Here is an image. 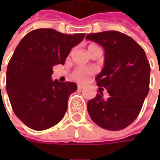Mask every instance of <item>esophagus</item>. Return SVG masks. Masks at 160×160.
Wrapping results in <instances>:
<instances>
[{
  "mask_svg": "<svg viewBox=\"0 0 160 160\" xmlns=\"http://www.w3.org/2000/svg\"><path fill=\"white\" fill-rule=\"evenodd\" d=\"M83 87H84V86H83V84H78V85H77V88H78V89H83Z\"/></svg>",
  "mask_w": 160,
  "mask_h": 160,
  "instance_id": "obj_1",
  "label": "esophagus"
}]
</instances>
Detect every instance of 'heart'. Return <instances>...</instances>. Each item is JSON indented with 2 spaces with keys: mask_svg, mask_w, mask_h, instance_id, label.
<instances>
[{
  "mask_svg": "<svg viewBox=\"0 0 160 160\" xmlns=\"http://www.w3.org/2000/svg\"><path fill=\"white\" fill-rule=\"evenodd\" d=\"M99 47L97 46L96 44H90L88 46V52H92L93 50H95ZM92 73V69H84V68H77L76 70L73 72L72 74V77L74 80L76 81H78V82H82V81H84L86 77H88L89 75H91Z\"/></svg>",
  "mask_w": 160,
  "mask_h": 160,
  "instance_id": "b5f03b06",
  "label": "heart"
}]
</instances>
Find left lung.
I'll return each instance as SVG.
<instances>
[{
  "label": "left lung",
  "mask_w": 160,
  "mask_h": 160,
  "mask_svg": "<svg viewBox=\"0 0 160 160\" xmlns=\"http://www.w3.org/2000/svg\"><path fill=\"white\" fill-rule=\"evenodd\" d=\"M86 39L104 48V68L95 79L110 95L106 100L102 92L97 93L87 103L88 113L104 129H124L138 117L150 90L151 67L144 50L118 31L89 34Z\"/></svg>",
  "instance_id": "1"
}]
</instances>
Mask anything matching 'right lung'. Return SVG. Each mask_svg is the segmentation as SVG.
Returning a JSON list of instances; mask_svg holds the SVG:
<instances>
[{
  "mask_svg": "<svg viewBox=\"0 0 160 160\" xmlns=\"http://www.w3.org/2000/svg\"><path fill=\"white\" fill-rule=\"evenodd\" d=\"M84 35L40 28L26 34L16 48L7 68L6 90L14 113L29 128L45 130L63 118L77 85L52 81V67L64 64Z\"/></svg>",
  "mask_w": 160,
  "mask_h": 160,
  "instance_id": "right-lung-1",
  "label": "right lung"
}]
</instances>
